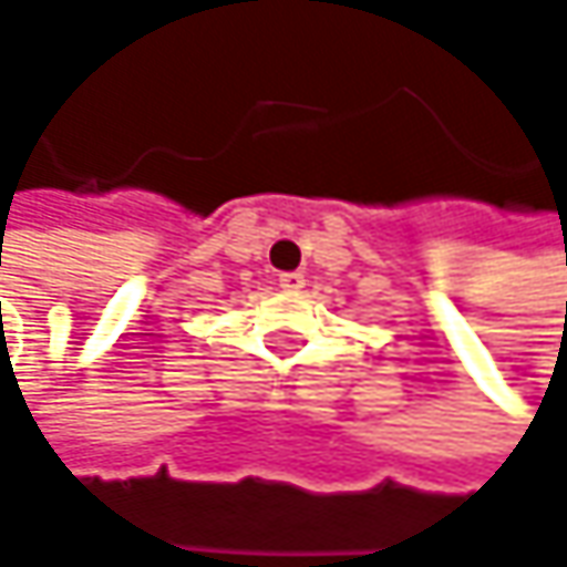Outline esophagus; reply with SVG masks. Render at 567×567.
Instances as JSON below:
<instances>
[{"instance_id": "34e87169", "label": "esophagus", "mask_w": 567, "mask_h": 567, "mask_svg": "<svg viewBox=\"0 0 567 567\" xmlns=\"http://www.w3.org/2000/svg\"><path fill=\"white\" fill-rule=\"evenodd\" d=\"M280 287H284V290H293V293H297V290H302V287H306V277H302L299 270L280 274Z\"/></svg>"}]
</instances>
